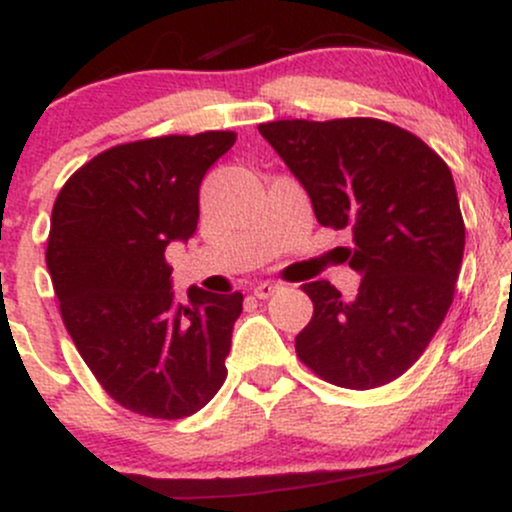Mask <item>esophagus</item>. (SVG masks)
Returning <instances> with one entry per match:
<instances>
[{
	"label": "esophagus",
	"mask_w": 512,
	"mask_h": 512,
	"mask_svg": "<svg viewBox=\"0 0 512 512\" xmlns=\"http://www.w3.org/2000/svg\"><path fill=\"white\" fill-rule=\"evenodd\" d=\"M276 289H279V284H269V281H262V284H257L255 289H252V296L260 298V301H264V298L274 296Z\"/></svg>",
	"instance_id": "obj_1"
}]
</instances>
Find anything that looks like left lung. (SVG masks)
Returning <instances> with one entry per match:
<instances>
[{"label": "left lung", "mask_w": 512, "mask_h": 512, "mask_svg": "<svg viewBox=\"0 0 512 512\" xmlns=\"http://www.w3.org/2000/svg\"><path fill=\"white\" fill-rule=\"evenodd\" d=\"M260 134L313 202L320 226L354 236L342 262L363 274L344 301L330 281L301 289L313 317L296 354L349 390L387 385L419 361L455 298L464 221L448 163L416 134L375 120H276Z\"/></svg>", "instance_id": "left-lung-1"}]
</instances>
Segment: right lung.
<instances>
[{
  "label": "right lung",
  "mask_w": 512,
  "mask_h": 512,
  "mask_svg": "<svg viewBox=\"0 0 512 512\" xmlns=\"http://www.w3.org/2000/svg\"><path fill=\"white\" fill-rule=\"evenodd\" d=\"M236 132L117 144L62 185L50 219L52 289L69 337L120 407L149 419L195 414L226 380L243 293L170 291L166 248L199 219V185Z\"/></svg>",
  "instance_id": "right-lung-1"
}]
</instances>
